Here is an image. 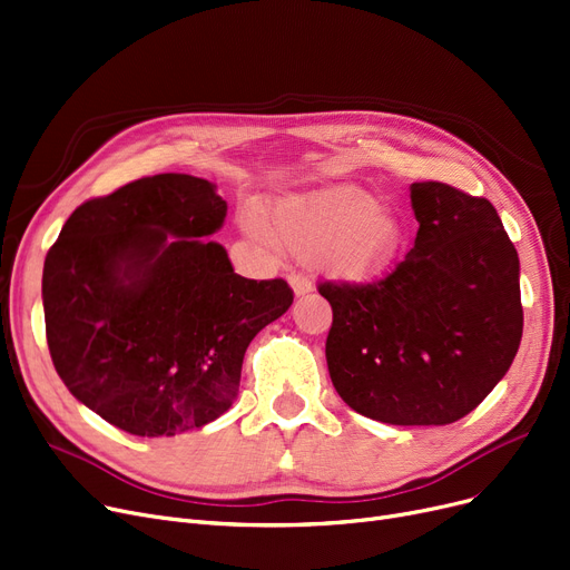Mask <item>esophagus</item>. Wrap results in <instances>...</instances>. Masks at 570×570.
<instances>
[{
    "label": "esophagus",
    "mask_w": 570,
    "mask_h": 570,
    "mask_svg": "<svg viewBox=\"0 0 570 570\" xmlns=\"http://www.w3.org/2000/svg\"><path fill=\"white\" fill-rule=\"evenodd\" d=\"M291 286H293V293L295 295H307L312 288H314V284H312V279L309 277H305V275H293L291 277Z\"/></svg>",
    "instance_id": "esophagus-1"
}]
</instances>
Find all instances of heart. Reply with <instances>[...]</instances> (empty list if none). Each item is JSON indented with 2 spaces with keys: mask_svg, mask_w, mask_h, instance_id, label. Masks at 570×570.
I'll use <instances>...</instances> for the list:
<instances>
[{
  "mask_svg": "<svg viewBox=\"0 0 570 570\" xmlns=\"http://www.w3.org/2000/svg\"><path fill=\"white\" fill-rule=\"evenodd\" d=\"M242 228L265 249L284 244L295 254L324 256L346 279L375 275L401 237L395 216L354 186L286 195L265 214L249 205L242 212Z\"/></svg>",
  "mask_w": 570,
  "mask_h": 570,
  "instance_id": "obj_1",
  "label": "heart"
}]
</instances>
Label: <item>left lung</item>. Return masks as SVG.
<instances>
[{
	"mask_svg": "<svg viewBox=\"0 0 570 570\" xmlns=\"http://www.w3.org/2000/svg\"><path fill=\"white\" fill-rule=\"evenodd\" d=\"M414 246L370 284L321 282L333 307L326 361L340 399L393 426H444L473 412L522 342L519 258L484 197L410 188Z\"/></svg>",
	"mask_w": 570,
	"mask_h": 570,
	"instance_id": "left-lung-1",
	"label": "left lung"
}]
</instances>
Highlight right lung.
<instances>
[{
    "mask_svg": "<svg viewBox=\"0 0 570 570\" xmlns=\"http://www.w3.org/2000/svg\"><path fill=\"white\" fill-rule=\"evenodd\" d=\"M216 186L144 177L73 209L43 263L46 340L60 380L111 426L177 435L224 414L249 342L293 303L284 279L235 275L203 239Z\"/></svg>",
    "mask_w": 570,
    "mask_h": 570,
    "instance_id": "obj_1",
    "label": "right lung"
}]
</instances>
